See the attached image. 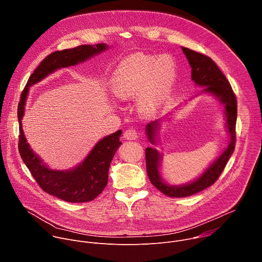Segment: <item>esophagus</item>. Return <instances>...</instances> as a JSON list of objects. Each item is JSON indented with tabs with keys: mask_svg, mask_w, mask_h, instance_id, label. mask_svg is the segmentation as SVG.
Listing matches in <instances>:
<instances>
[{
	"mask_svg": "<svg viewBox=\"0 0 262 262\" xmlns=\"http://www.w3.org/2000/svg\"><path fill=\"white\" fill-rule=\"evenodd\" d=\"M123 138L125 140H136L138 138V132L135 128H128L124 132Z\"/></svg>",
	"mask_w": 262,
	"mask_h": 262,
	"instance_id": "obj_1",
	"label": "esophagus"
}]
</instances>
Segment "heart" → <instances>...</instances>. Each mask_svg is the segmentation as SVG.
<instances>
[{
	"instance_id": "obj_1",
	"label": "heart",
	"mask_w": 262,
	"mask_h": 262,
	"mask_svg": "<svg viewBox=\"0 0 262 262\" xmlns=\"http://www.w3.org/2000/svg\"><path fill=\"white\" fill-rule=\"evenodd\" d=\"M174 61L167 56L158 59L136 55L123 61L117 68L112 88L121 99L135 98L142 93L144 108L156 106L165 92V83L174 71Z\"/></svg>"
}]
</instances>
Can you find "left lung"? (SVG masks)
Returning <instances> with one entry per match:
<instances>
[{
	"label": "left lung",
	"mask_w": 262,
	"mask_h": 262,
	"mask_svg": "<svg viewBox=\"0 0 262 262\" xmlns=\"http://www.w3.org/2000/svg\"><path fill=\"white\" fill-rule=\"evenodd\" d=\"M182 52L192 67V80L197 85L206 86L203 91L215 95L221 100V102L225 105V114L230 142L226 150L208 167V169L198 179L189 184L180 186L168 185L163 182L159 172V165L162 157L156 149L147 147L145 149L146 169L150 182L160 192L166 196L174 198L189 197L212 185L220 177L224 169H225L228 160L234 151L236 142L235 125L237 116V100L230 83L211 58L188 48H182ZM158 125L159 122L157 120L150 122L146 126L148 139L152 144L156 143L155 134L156 129H158Z\"/></svg>",
	"instance_id": "obj_1"
}]
</instances>
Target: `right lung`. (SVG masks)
<instances>
[{
	"label": "right lung",
	"mask_w": 262,
	"mask_h": 262,
	"mask_svg": "<svg viewBox=\"0 0 262 262\" xmlns=\"http://www.w3.org/2000/svg\"><path fill=\"white\" fill-rule=\"evenodd\" d=\"M106 49L107 47L103 43H98L96 46L85 45L50 54L31 74L20 94V100L17 107L19 123V155L40 188L46 193L67 202H89L102 193L107 183L110 164L118 147L121 145V142L119 141L121 130L119 129L116 133L101 139L85 161L77 168L69 171H56L49 169L32 151L26 141L21 127V119L24 116L29 87L38 83L56 69L81 63Z\"/></svg>",
	"instance_id": "add662e5"
}]
</instances>
